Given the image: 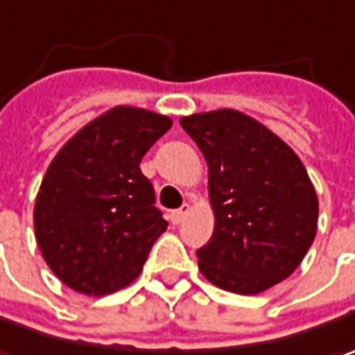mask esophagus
<instances>
[{
    "instance_id": "1",
    "label": "esophagus",
    "mask_w": 355,
    "mask_h": 355,
    "mask_svg": "<svg viewBox=\"0 0 355 355\" xmlns=\"http://www.w3.org/2000/svg\"><path fill=\"white\" fill-rule=\"evenodd\" d=\"M189 212H191V205H187V202H184L182 207L171 214V220H173V224H180L184 218H187V214H189Z\"/></svg>"
}]
</instances>
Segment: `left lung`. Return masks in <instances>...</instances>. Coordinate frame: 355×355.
<instances>
[{
	"label": "left lung",
	"instance_id": "1",
	"mask_svg": "<svg viewBox=\"0 0 355 355\" xmlns=\"http://www.w3.org/2000/svg\"><path fill=\"white\" fill-rule=\"evenodd\" d=\"M208 164L214 232L196 250L208 282L260 294L300 266L318 228V196L298 155L252 116L218 109L180 119Z\"/></svg>",
	"mask_w": 355,
	"mask_h": 355
}]
</instances>
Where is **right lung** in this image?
Instances as JSON below:
<instances>
[{"mask_svg":"<svg viewBox=\"0 0 355 355\" xmlns=\"http://www.w3.org/2000/svg\"><path fill=\"white\" fill-rule=\"evenodd\" d=\"M171 127L168 116L115 107L55 155L39 187L33 226L47 266L71 290L105 296L141 274L168 223L139 164Z\"/></svg>","mask_w":355,"mask_h":355,"instance_id":"right-lung-1","label":"right lung"}]
</instances>
